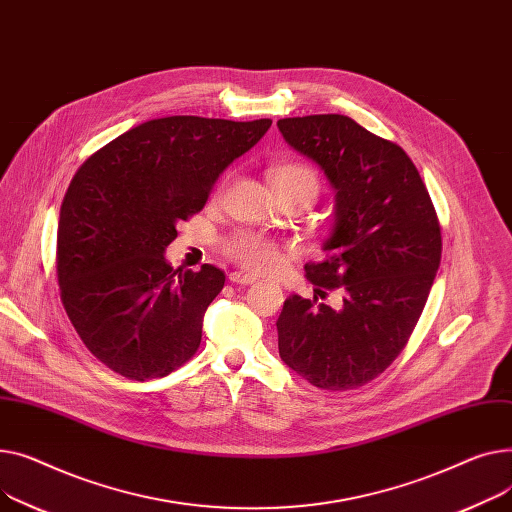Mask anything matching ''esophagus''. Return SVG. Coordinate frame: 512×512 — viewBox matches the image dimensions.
<instances>
[{
  "mask_svg": "<svg viewBox=\"0 0 512 512\" xmlns=\"http://www.w3.org/2000/svg\"><path fill=\"white\" fill-rule=\"evenodd\" d=\"M229 281H231V283H237V285H254V283H256V277L244 273V270H235V273L229 275Z\"/></svg>",
  "mask_w": 512,
  "mask_h": 512,
  "instance_id": "esophagus-1",
  "label": "esophagus"
}]
</instances>
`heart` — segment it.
I'll return each mask as SVG.
<instances>
[{
    "mask_svg": "<svg viewBox=\"0 0 512 512\" xmlns=\"http://www.w3.org/2000/svg\"><path fill=\"white\" fill-rule=\"evenodd\" d=\"M268 177L273 190H291L306 194L312 202L320 190L318 173L304 163L279 165L275 169H270ZM225 254L233 258L237 264L246 266L248 270H256V273L273 270L281 262V250L273 239L252 231H239L231 235L225 242Z\"/></svg>",
    "mask_w": 512,
    "mask_h": 512,
    "instance_id": "heart-1",
    "label": "heart"
}]
</instances>
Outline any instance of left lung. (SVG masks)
<instances>
[{"label":"left lung","mask_w":512,"mask_h":512,"mask_svg":"<svg viewBox=\"0 0 512 512\" xmlns=\"http://www.w3.org/2000/svg\"><path fill=\"white\" fill-rule=\"evenodd\" d=\"M285 142L314 161L335 190V223L306 279L341 291V306L285 299L277 320L283 362L324 390L364 386L407 345L422 316L442 237L430 194L405 150L324 113L277 122Z\"/></svg>","instance_id":"8db88e82"}]
</instances>
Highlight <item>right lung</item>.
<instances>
[{
    "label": "right lung",
    "instance_id": "1",
    "mask_svg": "<svg viewBox=\"0 0 512 512\" xmlns=\"http://www.w3.org/2000/svg\"><path fill=\"white\" fill-rule=\"evenodd\" d=\"M270 119H150L105 144L74 175L59 210L57 281L82 343L109 370L161 378L186 364L225 273L173 268L177 223L206 204L219 175Z\"/></svg>",
    "mask_w": 512,
    "mask_h": 512
}]
</instances>
